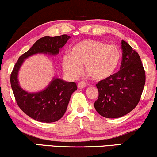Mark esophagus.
<instances>
[{
    "instance_id": "34e87169",
    "label": "esophagus",
    "mask_w": 157,
    "mask_h": 157,
    "mask_svg": "<svg viewBox=\"0 0 157 157\" xmlns=\"http://www.w3.org/2000/svg\"><path fill=\"white\" fill-rule=\"evenodd\" d=\"M86 86H87V84H86V82H83V81H80L78 83V85H77L79 89H83V88L86 87Z\"/></svg>"
}]
</instances>
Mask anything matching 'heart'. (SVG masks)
Masks as SVG:
<instances>
[{
  "label": "heart",
  "instance_id": "obj_1",
  "mask_svg": "<svg viewBox=\"0 0 157 157\" xmlns=\"http://www.w3.org/2000/svg\"><path fill=\"white\" fill-rule=\"evenodd\" d=\"M122 59L120 48L96 40H84L73 46L70 55H64L63 68L69 76L80 75L81 67L91 79L103 80L116 72Z\"/></svg>",
  "mask_w": 157,
  "mask_h": 157
}]
</instances>
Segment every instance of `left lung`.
Returning a JSON list of instances; mask_svg holds the SVG:
<instances>
[{
	"instance_id": "1",
	"label": "left lung",
	"mask_w": 157,
	"mask_h": 157,
	"mask_svg": "<svg viewBox=\"0 0 157 157\" xmlns=\"http://www.w3.org/2000/svg\"><path fill=\"white\" fill-rule=\"evenodd\" d=\"M122 52L120 70L109 78L96 84L99 96L94 108L106 118H118L137 105L145 83V72L140 55L125 41H121Z\"/></svg>"
}]
</instances>
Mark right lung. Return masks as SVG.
I'll return each mask as SVG.
<instances>
[{
	"label": "right lung",
	"mask_w": 157,
	"mask_h": 157,
	"mask_svg": "<svg viewBox=\"0 0 157 157\" xmlns=\"http://www.w3.org/2000/svg\"><path fill=\"white\" fill-rule=\"evenodd\" d=\"M67 35L44 37L19 57L10 75V82L17 105L29 117L42 122H53L62 117L67 109L70 97L77 89L74 82L55 78L46 89L37 93H29L19 86L17 74L24 59L37 53L57 55L67 40Z\"/></svg>",
	"instance_id": "add662e5"
}]
</instances>
